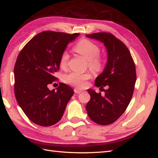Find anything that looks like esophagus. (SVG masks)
<instances>
[{"label": "esophagus", "mask_w": 158, "mask_h": 158, "mask_svg": "<svg viewBox=\"0 0 158 158\" xmlns=\"http://www.w3.org/2000/svg\"><path fill=\"white\" fill-rule=\"evenodd\" d=\"M74 91H75L76 94H81V93H82L83 91V90H81V89H77V88H75V89H74Z\"/></svg>", "instance_id": "obj_1"}]
</instances>
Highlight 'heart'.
Listing matches in <instances>:
<instances>
[{
	"mask_svg": "<svg viewBox=\"0 0 158 158\" xmlns=\"http://www.w3.org/2000/svg\"><path fill=\"white\" fill-rule=\"evenodd\" d=\"M74 50L88 60V66L94 72L100 71L103 67V61L98 56L100 48L98 45L91 40L81 39L75 46ZM69 55L67 52H63L60 57L59 63L60 67L64 68L67 65ZM91 78L89 73H79L77 72H71L64 76L65 83L70 84L77 88H83L86 85V81Z\"/></svg>",
	"mask_w": 158,
	"mask_h": 158,
	"instance_id": "heart-1",
	"label": "heart"
}]
</instances>
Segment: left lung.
<instances>
[{"label": "left lung", "mask_w": 158, "mask_h": 158, "mask_svg": "<svg viewBox=\"0 0 158 158\" xmlns=\"http://www.w3.org/2000/svg\"><path fill=\"white\" fill-rule=\"evenodd\" d=\"M104 44L108 54L106 67L95 81V85L102 89L105 95L88 89L91 98L86 105L90 119L102 125L110 124L126 110L131 100L136 81L134 61L125 44L114 35L106 32L86 35Z\"/></svg>", "instance_id": "8db88e82"}]
</instances>
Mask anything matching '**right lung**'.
<instances>
[{"label":"right lung","instance_id":"right-lung-1","mask_svg":"<svg viewBox=\"0 0 158 158\" xmlns=\"http://www.w3.org/2000/svg\"><path fill=\"white\" fill-rule=\"evenodd\" d=\"M80 34L46 31L35 35L18 55L14 68L15 95L28 118L36 124L50 127L59 121L74 94L64 83L50 90L56 79L60 57L67 44Z\"/></svg>","mask_w":158,"mask_h":158}]
</instances>
